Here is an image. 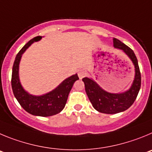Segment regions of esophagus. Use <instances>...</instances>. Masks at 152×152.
<instances>
[{
  "mask_svg": "<svg viewBox=\"0 0 152 152\" xmlns=\"http://www.w3.org/2000/svg\"><path fill=\"white\" fill-rule=\"evenodd\" d=\"M86 74H87V72H86V70H84V69H80V70L78 72V76H79V79H83V77H85Z\"/></svg>",
  "mask_w": 152,
  "mask_h": 152,
  "instance_id": "34e87169",
  "label": "esophagus"
}]
</instances>
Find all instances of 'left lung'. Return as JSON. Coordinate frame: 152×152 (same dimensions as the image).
<instances>
[{
  "label": "left lung",
  "instance_id": "left-lung-1",
  "mask_svg": "<svg viewBox=\"0 0 152 152\" xmlns=\"http://www.w3.org/2000/svg\"><path fill=\"white\" fill-rule=\"evenodd\" d=\"M113 41V47L122 50L129 57L135 67V77L130 88L124 92L110 93L104 90L91 78L83 79L86 94L93 107L98 112L107 114H113L127 110L135 102L141 87L140 70L133 50L115 38Z\"/></svg>",
  "mask_w": 152,
  "mask_h": 152
}]
</instances>
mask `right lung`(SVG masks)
Instances as JSON below:
<instances>
[{
    "label": "right lung",
    "instance_id": "1",
    "mask_svg": "<svg viewBox=\"0 0 152 152\" xmlns=\"http://www.w3.org/2000/svg\"><path fill=\"white\" fill-rule=\"evenodd\" d=\"M42 38V36H37L31 39L17 54L13 63L11 85L15 98L26 111L35 116L50 117L60 113L64 108L73 83L79 79V77L77 74L69 76L64 79L57 88L42 95H32L23 88L19 77L22 55L33 42H39Z\"/></svg>",
    "mask_w": 152,
    "mask_h": 152
}]
</instances>
